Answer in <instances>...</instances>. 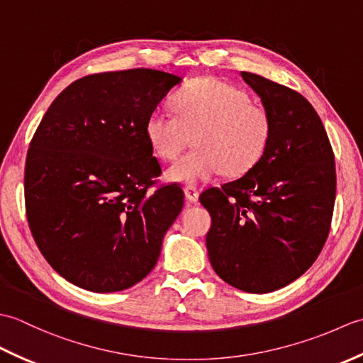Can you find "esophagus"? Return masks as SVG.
<instances>
[{
    "label": "esophagus",
    "mask_w": 363,
    "mask_h": 363,
    "mask_svg": "<svg viewBox=\"0 0 363 363\" xmlns=\"http://www.w3.org/2000/svg\"><path fill=\"white\" fill-rule=\"evenodd\" d=\"M184 194H186L187 201H190V203H198L199 191H198V189H196V187H194V186H187L186 189H184Z\"/></svg>",
    "instance_id": "34e87169"
}]
</instances>
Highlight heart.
<instances>
[{
	"mask_svg": "<svg viewBox=\"0 0 363 363\" xmlns=\"http://www.w3.org/2000/svg\"><path fill=\"white\" fill-rule=\"evenodd\" d=\"M174 112L156 109L145 133L160 159L173 160L195 134L191 152L167 169V179L198 184L220 173L240 177L264 156L272 120L246 91L215 78H199L174 95Z\"/></svg>",
	"mask_w": 363,
	"mask_h": 363,
	"instance_id": "1",
	"label": "heart"
}]
</instances>
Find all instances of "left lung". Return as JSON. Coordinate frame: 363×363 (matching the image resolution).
<instances>
[{
    "instance_id": "left-lung-1",
    "label": "left lung",
    "mask_w": 363,
    "mask_h": 363,
    "mask_svg": "<svg viewBox=\"0 0 363 363\" xmlns=\"http://www.w3.org/2000/svg\"><path fill=\"white\" fill-rule=\"evenodd\" d=\"M272 120L268 148L240 179L207 189L206 235L212 268L248 293L293 282L317 260L335 203V162L326 129L307 99L264 76L242 72Z\"/></svg>"
}]
</instances>
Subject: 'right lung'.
Wrapping results in <instances>:
<instances>
[{
    "label": "right lung",
    "mask_w": 363,
    "mask_h": 363,
    "mask_svg": "<svg viewBox=\"0 0 363 363\" xmlns=\"http://www.w3.org/2000/svg\"><path fill=\"white\" fill-rule=\"evenodd\" d=\"M181 81L150 68L84 76L43 115L26 156V217L68 282L120 291L157 264L184 191L172 184L146 194L162 169L145 126Z\"/></svg>",
    "instance_id": "1"
}]
</instances>
